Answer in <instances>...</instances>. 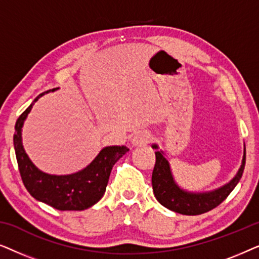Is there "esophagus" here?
<instances>
[{
  "mask_svg": "<svg viewBox=\"0 0 259 259\" xmlns=\"http://www.w3.org/2000/svg\"><path fill=\"white\" fill-rule=\"evenodd\" d=\"M151 141V134L146 132V131H141V132H138L136 136L133 137L132 144L133 146L136 147H141L147 145Z\"/></svg>",
  "mask_w": 259,
  "mask_h": 259,
  "instance_id": "obj_1",
  "label": "esophagus"
}]
</instances>
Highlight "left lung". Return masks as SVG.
I'll use <instances>...</instances> for the list:
<instances>
[{
    "instance_id": "left-lung-1",
    "label": "left lung",
    "mask_w": 259,
    "mask_h": 259,
    "mask_svg": "<svg viewBox=\"0 0 259 259\" xmlns=\"http://www.w3.org/2000/svg\"><path fill=\"white\" fill-rule=\"evenodd\" d=\"M152 147L158 150V145H152ZM164 154L162 151L155 152V165L152 173V187H153L154 196L162 206L177 213L186 215L205 213L223 203L242 178L246 159L245 145H244L242 165L232 180L217 190L199 193L189 192L177 185L172 176L171 167Z\"/></svg>"
}]
</instances>
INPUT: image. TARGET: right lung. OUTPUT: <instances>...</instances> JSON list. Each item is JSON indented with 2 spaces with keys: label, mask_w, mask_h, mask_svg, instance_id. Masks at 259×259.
I'll list each match as a JSON object with an SVG mask.
<instances>
[{
  "label": "right lung",
  "mask_w": 259,
  "mask_h": 259,
  "mask_svg": "<svg viewBox=\"0 0 259 259\" xmlns=\"http://www.w3.org/2000/svg\"><path fill=\"white\" fill-rule=\"evenodd\" d=\"M54 88L53 91H56ZM34 99L15 123L14 148L20 175L28 192L36 200L60 211H82L93 206L104 196L113 166L130 150L126 146L102 148L93 161L81 171L67 176L48 175L38 169L28 157L22 145V126L33 105L42 95Z\"/></svg>",
  "instance_id": "add662e5"
}]
</instances>
